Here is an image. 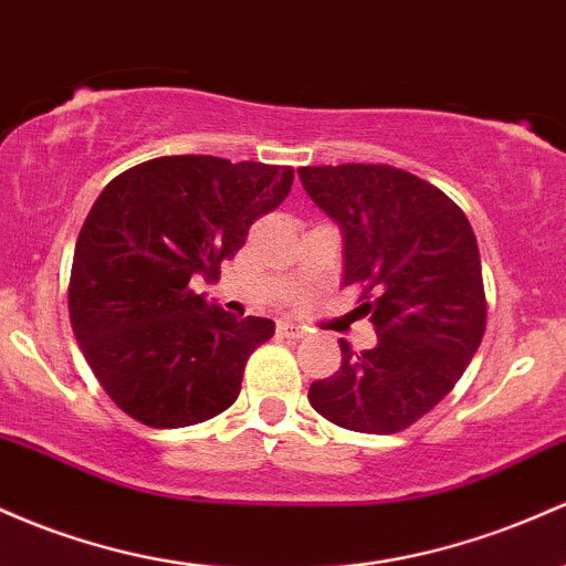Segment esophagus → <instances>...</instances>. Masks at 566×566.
I'll list each match as a JSON object with an SVG mask.
<instances>
[{"instance_id":"1","label":"esophagus","mask_w":566,"mask_h":566,"mask_svg":"<svg viewBox=\"0 0 566 566\" xmlns=\"http://www.w3.org/2000/svg\"><path fill=\"white\" fill-rule=\"evenodd\" d=\"M276 335H282V338H290V340H297V338H303V335H306V327L293 325V322H279Z\"/></svg>"}]
</instances>
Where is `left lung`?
<instances>
[{"label": "left lung", "mask_w": 566, "mask_h": 566, "mask_svg": "<svg viewBox=\"0 0 566 566\" xmlns=\"http://www.w3.org/2000/svg\"><path fill=\"white\" fill-rule=\"evenodd\" d=\"M344 235V284H365L359 312L374 349L340 340V368L308 387L316 413L352 432L392 434L454 389L486 331L481 254L446 192L392 166L297 169Z\"/></svg>", "instance_id": "8db88e82"}]
</instances>
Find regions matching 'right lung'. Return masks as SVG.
<instances>
[{"label": "right lung", "instance_id": "1", "mask_svg": "<svg viewBox=\"0 0 566 566\" xmlns=\"http://www.w3.org/2000/svg\"><path fill=\"white\" fill-rule=\"evenodd\" d=\"M295 171L214 155H166L115 177L77 235L70 316L117 408L174 430L231 408L250 354L276 325L235 319L207 295L250 226L287 198Z\"/></svg>", "mask_w": 566, "mask_h": 566}]
</instances>
